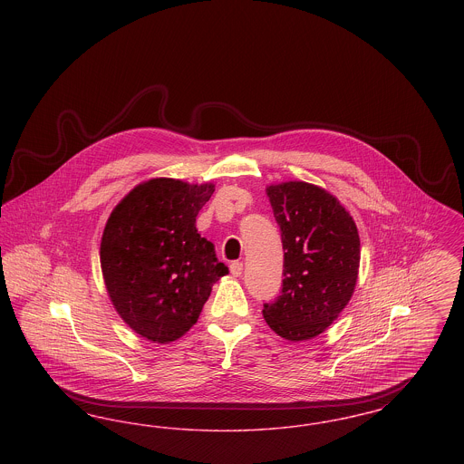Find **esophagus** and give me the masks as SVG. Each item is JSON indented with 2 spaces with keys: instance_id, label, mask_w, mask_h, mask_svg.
I'll use <instances>...</instances> for the list:
<instances>
[{
  "instance_id": "esophagus-1",
  "label": "esophagus",
  "mask_w": 464,
  "mask_h": 464,
  "mask_svg": "<svg viewBox=\"0 0 464 464\" xmlns=\"http://www.w3.org/2000/svg\"><path fill=\"white\" fill-rule=\"evenodd\" d=\"M229 271H231L233 276H240L243 273V263H240V261H233V263L229 265Z\"/></svg>"
}]
</instances>
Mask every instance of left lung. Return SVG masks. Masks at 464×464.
Here are the masks:
<instances>
[{
  "instance_id": "8db88e82",
  "label": "left lung",
  "mask_w": 464,
  "mask_h": 464,
  "mask_svg": "<svg viewBox=\"0 0 464 464\" xmlns=\"http://www.w3.org/2000/svg\"><path fill=\"white\" fill-rule=\"evenodd\" d=\"M282 231V294L266 303V324L288 341L325 331L353 295L360 238L350 212L329 191L303 180L269 186Z\"/></svg>"
}]
</instances>
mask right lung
Listing matches in <instances>:
<instances>
[{
	"mask_svg": "<svg viewBox=\"0 0 464 464\" xmlns=\"http://www.w3.org/2000/svg\"><path fill=\"white\" fill-rule=\"evenodd\" d=\"M212 193L210 182L151 179L116 205L104 227L101 267L111 303L133 332L153 343L189 331L212 285L227 273L197 229Z\"/></svg>",
	"mask_w": 464,
	"mask_h": 464,
	"instance_id": "obj_1",
	"label": "right lung"
}]
</instances>
